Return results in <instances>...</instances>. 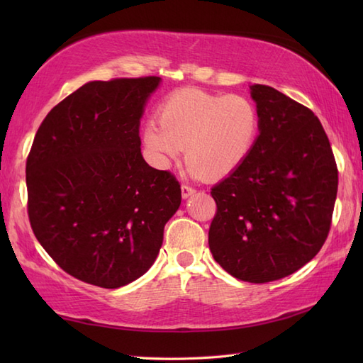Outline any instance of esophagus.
<instances>
[{"instance_id":"34e87169","label":"esophagus","mask_w":363,"mask_h":363,"mask_svg":"<svg viewBox=\"0 0 363 363\" xmlns=\"http://www.w3.org/2000/svg\"><path fill=\"white\" fill-rule=\"evenodd\" d=\"M194 194H195V189H191L190 186H186V184L181 186V195H182L184 199H187L189 196H191Z\"/></svg>"}]
</instances>
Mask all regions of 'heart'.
Masks as SVG:
<instances>
[{
    "label": "heart",
    "instance_id": "heart-1",
    "mask_svg": "<svg viewBox=\"0 0 363 363\" xmlns=\"http://www.w3.org/2000/svg\"><path fill=\"white\" fill-rule=\"evenodd\" d=\"M259 130L260 115L248 96L186 87L160 103L157 123L143 128V143L159 167L168 168L184 148L191 173L218 181L250 156Z\"/></svg>",
    "mask_w": 363,
    "mask_h": 363
}]
</instances>
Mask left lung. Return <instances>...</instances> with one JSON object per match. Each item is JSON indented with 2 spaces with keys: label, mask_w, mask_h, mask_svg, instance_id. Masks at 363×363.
<instances>
[{
  "label": "left lung",
  "mask_w": 363,
  "mask_h": 363,
  "mask_svg": "<svg viewBox=\"0 0 363 363\" xmlns=\"http://www.w3.org/2000/svg\"><path fill=\"white\" fill-rule=\"evenodd\" d=\"M260 130L251 154L211 191L209 248L237 279L265 284L298 272L325 245L338 187L329 138L306 106L254 84Z\"/></svg>",
  "instance_id": "1"
}]
</instances>
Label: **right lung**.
I'll use <instances>...</instances> for the list:
<instances>
[{
	"instance_id": "add662e5",
	"label": "right lung",
	"mask_w": 363,
	"mask_h": 363,
	"mask_svg": "<svg viewBox=\"0 0 363 363\" xmlns=\"http://www.w3.org/2000/svg\"><path fill=\"white\" fill-rule=\"evenodd\" d=\"M160 78L84 84L42 121L26 160L28 215L45 251L103 289L138 279L156 260L181 186L146 164L140 118Z\"/></svg>"
}]
</instances>
